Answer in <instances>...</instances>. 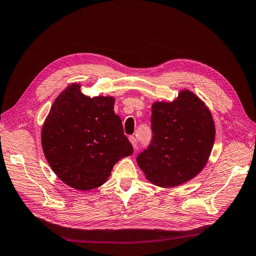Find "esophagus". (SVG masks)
Returning <instances> with one entry per match:
<instances>
[{
	"label": "esophagus",
	"instance_id": "1",
	"mask_svg": "<svg viewBox=\"0 0 256 256\" xmlns=\"http://www.w3.org/2000/svg\"><path fill=\"white\" fill-rule=\"evenodd\" d=\"M129 141H130L131 145H132L134 148L136 150V147H138V142H136V138L134 136H129Z\"/></svg>",
	"mask_w": 256,
	"mask_h": 256
}]
</instances>
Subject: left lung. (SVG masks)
I'll list each match as a JSON object with an SVG mask.
<instances>
[{
    "mask_svg": "<svg viewBox=\"0 0 256 256\" xmlns=\"http://www.w3.org/2000/svg\"><path fill=\"white\" fill-rule=\"evenodd\" d=\"M152 140L136 162L146 180L173 188L194 178L207 164L216 126L203 100L182 90L171 102L152 106Z\"/></svg>",
    "mask_w": 256,
    "mask_h": 256,
    "instance_id": "1",
    "label": "left lung"
}]
</instances>
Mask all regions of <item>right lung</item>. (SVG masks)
<instances>
[{"mask_svg": "<svg viewBox=\"0 0 256 256\" xmlns=\"http://www.w3.org/2000/svg\"><path fill=\"white\" fill-rule=\"evenodd\" d=\"M72 83L54 100L42 129L52 171L69 187L88 191L104 184L122 158L134 152L114 113L112 96L90 97Z\"/></svg>", "mask_w": 256, "mask_h": 256, "instance_id": "add662e5", "label": "right lung"}]
</instances>
